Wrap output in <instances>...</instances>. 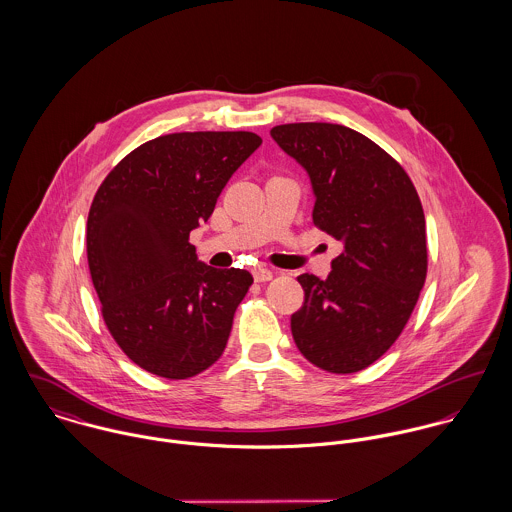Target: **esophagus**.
Listing matches in <instances>:
<instances>
[{"instance_id": "esophagus-1", "label": "esophagus", "mask_w": 512, "mask_h": 512, "mask_svg": "<svg viewBox=\"0 0 512 512\" xmlns=\"http://www.w3.org/2000/svg\"><path fill=\"white\" fill-rule=\"evenodd\" d=\"M252 276L256 282H270L274 278V272L270 268H264V266H258L252 270Z\"/></svg>"}]
</instances>
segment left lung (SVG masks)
Wrapping results in <instances>:
<instances>
[{
	"label": "left lung",
	"instance_id": "1",
	"mask_svg": "<svg viewBox=\"0 0 512 512\" xmlns=\"http://www.w3.org/2000/svg\"><path fill=\"white\" fill-rule=\"evenodd\" d=\"M270 136L305 169L313 222L343 246L325 280L297 278L305 301L292 315L293 341L327 372L363 370L398 339L424 288L420 197L382 147L347 126L284 124Z\"/></svg>",
	"mask_w": 512,
	"mask_h": 512
}]
</instances>
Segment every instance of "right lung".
I'll return each mask as SVG.
<instances>
[{
    "instance_id": "right-lung-1",
    "label": "right lung",
    "mask_w": 512,
    "mask_h": 512,
    "mask_svg": "<svg viewBox=\"0 0 512 512\" xmlns=\"http://www.w3.org/2000/svg\"><path fill=\"white\" fill-rule=\"evenodd\" d=\"M260 144L252 132L159 136L128 153L94 195L86 222L92 284L112 337L151 374L195 376L226 347L252 276L207 266L189 234Z\"/></svg>"
}]
</instances>
